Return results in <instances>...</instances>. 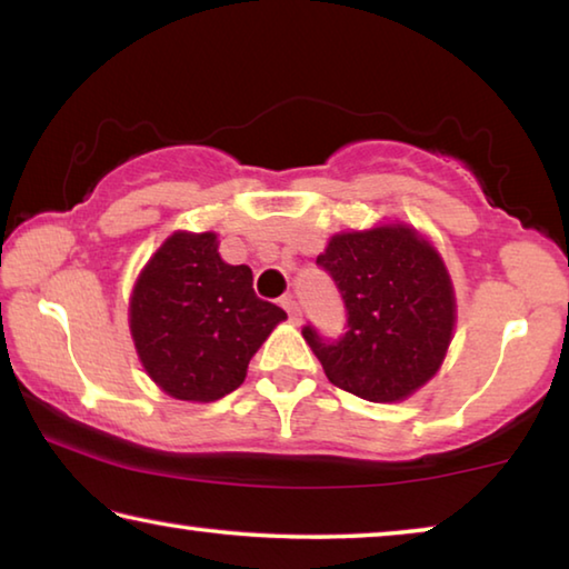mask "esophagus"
Here are the masks:
<instances>
[{"label": "esophagus", "instance_id": "1", "mask_svg": "<svg viewBox=\"0 0 569 569\" xmlns=\"http://www.w3.org/2000/svg\"><path fill=\"white\" fill-rule=\"evenodd\" d=\"M281 306L286 308L288 319H291L293 323H298V321H301V308H298V303L293 301V298H291V296H283V298H281Z\"/></svg>", "mask_w": 569, "mask_h": 569}]
</instances>
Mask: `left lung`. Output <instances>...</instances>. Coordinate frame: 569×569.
Here are the masks:
<instances>
[{
	"label": "left lung",
	"mask_w": 569,
	"mask_h": 569,
	"mask_svg": "<svg viewBox=\"0 0 569 569\" xmlns=\"http://www.w3.org/2000/svg\"><path fill=\"white\" fill-rule=\"evenodd\" d=\"M316 263L331 273L346 303V331L303 339L336 387L366 401L409 399L435 379L455 336V286L439 250L407 223L331 236Z\"/></svg>",
	"instance_id": "1"
}]
</instances>
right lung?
<instances>
[{
  "label": "right lung",
  "instance_id": "add662e5",
  "mask_svg": "<svg viewBox=\"0 0 569 569\" xmlns=\"http://www.w3.org/2000/svg\"><path fill=\"white\" fill-rule=\"evenodd\" d=\"M130 336L160 391L208 403L246 381L248 363L286 311L261 301L253 271L218 253V236L176 233L150 256L130 296Z\"/></svg>",
  "mask_w": 569,
  "mask_h": 569
}]
</instances>
